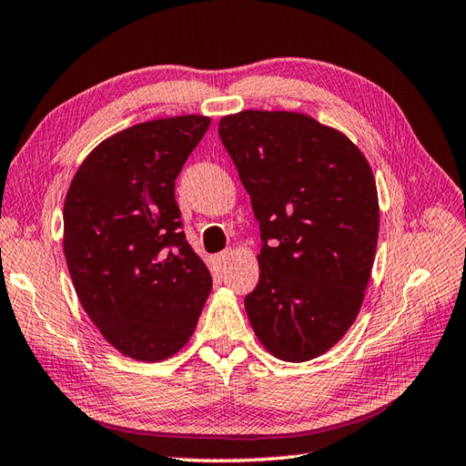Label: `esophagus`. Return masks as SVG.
<instances>
[{
    "label": "esophagus",
    "instance_id": "34e87169",
    "mask_svg": "<svg viewBox=\"0 0 466 466\" xmlns=\"http://www.w3.org/2000/svg\"><path fill=\"white\" fill-rule=\"evenodd\" d=\"M230 256H232V249H224V252H218V254H214V264L217 266H224L226 261L230 259Z\"/></svg>",
    "mask_w": 466,
    "mask_h": 466
}]
</instances>
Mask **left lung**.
<instances>
[{
	"label": "left lung",
	"instance_id": "8db88e82",
	"mask_svg": "<svg viewBox=\"0 0 466 466\" xmlns=\"http://www.w3.org/2000/svg\"><path fill=\"white\" fill-rule=\"evenodd\" d=\"M218 134L264 242L248 319L268 352L307 362L362 307L380 228L372 169L342 131L305 114L244 110L224 116Z\"/></svg>",
	"mask_w": 466,
	"mask_h": 466
}]
</instances>
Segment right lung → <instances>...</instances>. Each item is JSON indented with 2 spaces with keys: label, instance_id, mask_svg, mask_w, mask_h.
Masks as SVG:
<instances>
[{
  "label": "right lung",
  "instance_id": "obj_1",
  "mask_svg": "<svg viewBox=\"0 0 466 466\" xmlns=\"http://www.w3.org/2000/svg\"><path fill=\"white\" fill-rule=\"evenodd\" d=\"M208 126L188 114L117 131L82 161L65 198L78 301L116 350L141 362L185 347L212 289L175 202V178Z\"/></svg>",
  "mask_w": 466,
  "mask_h": 466
}]
</instances>
